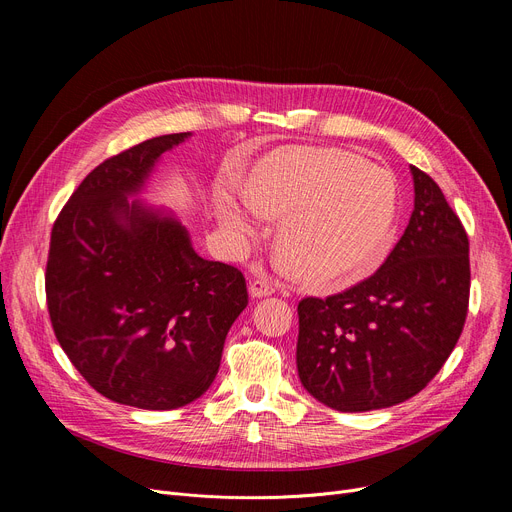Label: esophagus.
<instances>
[{"label": "esophagus", "mask_w": 512, "mask_h": 512, "mask_svg": "<svg viewBox=\"0 0 512 512\" xmlns=\"http://www.w3.org/2000/svg\"><path fill=\"white\" fill-rule=\"evenodd\" d=\"M276 292V282H272L270 278H255L249 282V294L253 299H263L270 297V294Z\"/></svg>", "instance_id": "1"}]
</instances>
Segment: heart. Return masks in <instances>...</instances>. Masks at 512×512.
I'll list each match as a JSON object with an SVG mask.
<instances>
[{
	"label": "heart",
	"instance_id": "1",
	"mask_svg": "<svg viewBox=\"0 0 512 512\" xmlns=\"http://www.w3.org/2000/svg\"><path fill=\"white\" fill-rule=\"evenodd\" d=\"M215 218L238 242L282 218L278 251L288 270L315 288H340L371 276L388 257L400 191L392 172L338 149L280 147L251 168L247 191L222 184Z\"/></svg>",
	"mask_w": 512,
	"mask_h": 512
}]
</instances>
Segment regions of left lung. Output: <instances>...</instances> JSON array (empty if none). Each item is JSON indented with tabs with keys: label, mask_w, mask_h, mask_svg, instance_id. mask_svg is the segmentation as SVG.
Masks as SVG:
<instances>
[{
	"label": "left lung",
	"mask_w": 512,
	"mask_h": 512,
	"mask_svg": "<svg viewBox=\"0 0 512 512\" xmlns=\"http://www.w3.org/2000/svg\"><path fill=\"white\" fill-rule=\"evenodd\" d=\"M415 209L371 278L299 303L297 369L326 407L363 413L421 392L459 340L469 307V238L440 186L411 166Z\"/></svg>",
	"instance_id": "obj_1"
}]
</instances>
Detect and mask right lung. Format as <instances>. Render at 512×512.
Wrapping results in <instances>:
<instances>
[{"label": "right lung", "mask_w": 512, "mask_h": 512, "mask_svg": "<svg viewBox=\"0 0 512 512\" xmlns=\"http://www.w3.org/2000/svg\"><path fill=\"white\" fill-rule=\"evenodd\" d=\"M164 134L99 164L51 230L45 292L53 332L78 373L120 405L170 411L207 392L249 303L236 267L207 261L172 213L139 199Z\"/></svg>", "instance_id": "right-lung-1"}]
</instances>
